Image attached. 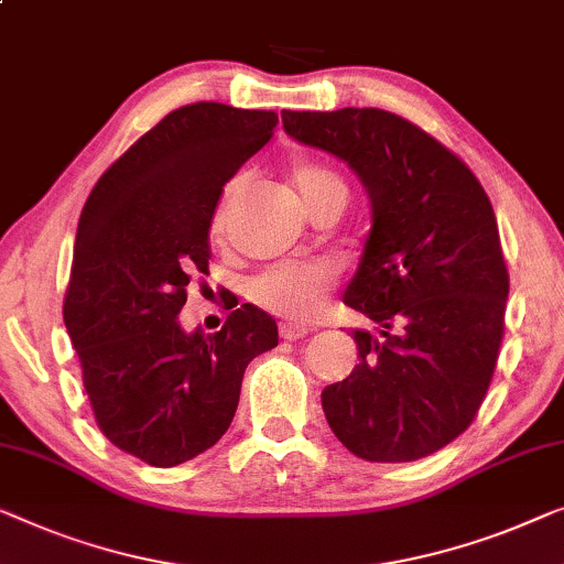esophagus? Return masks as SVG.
I'll return each mask as SVG.
<instances>
[{"mask_svg": "<svg viewBox=\"0 0 564 564\" xmlns=\"http://www.w3.org/2000/svg\"><path fill=\"white\" fill-rule=\"evenodd\" d=\"M310 330H313V328H310V325L297 323V321H282L280 323V336L288 338V340H297L302 336H307Z\"/></svg>", "mask_w": 564, "mask_h": 564, "instance_id": "34e87169", "label": "esophagus"}]
</instances>
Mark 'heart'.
I'll use <instances>...</instances> for the list:
<instances>
[{
	"label": "heart",
	"mask_w": 564,
	"mask_h": 564,
	"mask_svg": "<svg viewBox=\"0 0 564 564\" xmlns=\"http://www.w3.org/2000/svg\"><path fill=\"white\" fill-rule=\"evenodd\" d=\"M288 177L295 187L302 206L307 214L325 200H346L348 187L336 170L317 160H292L288 167ZM234 198V185H226V191L214 210L210 234L216 241L226 236L228 203ZM338 282V264L330 259H317V262H284L264 269L249 282V297L259 307L269 313L288 315V317H310L323 300L328 297L333 284Z\"/></svg>",
	"instance_id": "1"
}]
</instances>
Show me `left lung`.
I'll return each mask as SVG.
<instances>
[{
    "mask_svg": "<svg viewBox=\"0 0 564 564\" xmlns=\"http://www.w3.org/2000/svg\"><path fill=\"white\" fill-rule=\"evenodd\" d=\"M284 132L361 177L373 226L348 307L358 364L323 389V412L356 458L410 463L470 427L503 340L509 269L484 185L443 142L383 109L282 111Z\"/></svg>",
    "mask_w": 564,
    "mask_h": 564,
    "instance_id": "left-lung-1",
    "label": "left lung"
}]
</instances>
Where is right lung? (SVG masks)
I'll return each mask as SVG.
<instances>
[{
    "instance_id": "obj_1",
    "label": "right lung",
    "mask_w": 564,
    "mask_h": 564,
    "mask_svg": "<svg viewBox=\"0 0 564 564\" xmlns=\"http://www.w3.org/2000/svg\"><path fill=\"white\" fill-rule=\"evenodd\" d=\"M276 121L216 101L181 106L106 170L80 210L65 328L104 437L154 468L214 447L249 361L276 346L274 317L249 302L208 336L177 323L193 274H208L224 185Z\"/></svg>"
}]
</instances>
